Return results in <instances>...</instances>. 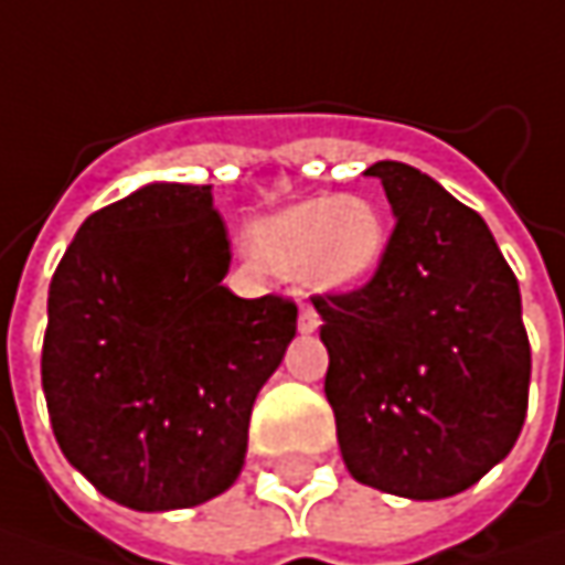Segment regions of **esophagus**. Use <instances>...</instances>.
<instances>
[{
  "label": "esophagus",
  "mask_w": 565,
  "mask_h": 565,
  "mask_svg": "<svg viewBox=\"0 0 565 565\" xmlns=\"http://www.w3.org/2000/svg\"><path fill=\"white\" fill-rule=\"evenodd\" d=\"M297 326H300L303 334H312V331L319 329V312L312 307H300V322Z\"/></svg>",
  "instance_id": "34e87169"
}]
</instances>
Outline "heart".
Here are the masks:
<instances>
[{"mask_svg":"<svg viewBox=\"0 0 565 565\" xmlns=\"http://www.w3.org/2000/svg\"><path fill=\"white\" fill-rule=\"evenodd\" d=\"M256 258L297 275L312 294H351L380 271L388 249L382 211L356 192H319L262 217L249 231Z\"/></svg>","mask_w":565,"mask_h":565,"instance_id":"obj_1","label":"heart"}]
</instances>
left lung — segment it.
I'll return each instance as SVG.
<instances>
[{
	"label": "left lung",
	"mask_w": 565,
	"mask_h": 565,
	"mask_svg": "<svg viewBox=\"0 0 565 565\" xmlns=\"http://www.w3.org/2000/svg\"><path fill=\"white\" fill-rule=\"evenodd\" d=\"M366 173L380 177L395 231L363 287L312 297L326 398L354 480L446 500L500 465L525 424L522 294L478 211L398 160Z\"/></svg>",
	"instance_id": "8db88e82"
}]
</instances>
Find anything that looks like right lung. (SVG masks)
<instances>
[{
	"label": "right lung",
	"mask_w": 565,
	"mask_h": 565,
	"mask_svg": "<svg viewBox=\"0 0 565 565\" xmlns=\"http://www.w3.org/2000/svg\"><path fill=\"white\" fill-rule=\"evenodd\" d=\"M211 185L148 183L94 211L50 281L43 395L62 455L138 512L209 503L243 471L258 388L297 334L284 297L224 287Z\"/></svg>",
	"instance_id": "add662e5"
}]
</instances>
